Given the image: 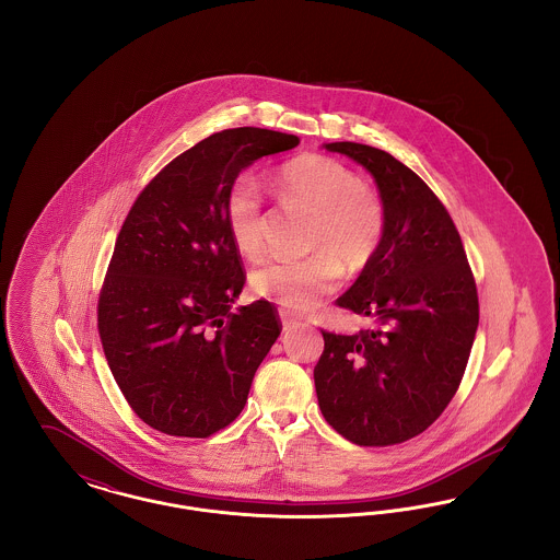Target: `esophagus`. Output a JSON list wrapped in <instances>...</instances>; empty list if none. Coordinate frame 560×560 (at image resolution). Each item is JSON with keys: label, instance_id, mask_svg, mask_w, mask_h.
Masks as SVG:
<instances>
[{"label": "esophagus", "instance_id": "1", "mask_svg": "<svg viewBox=\"0 0 560 560\" xmlns=\"http://www.w3.org/2000/svg\"><path fill=\"white\" fill-rule=\"evenodd\" d=\"M281 320H283V334H285V336H288V334H292V331H298V329H304V327H306V323L293 319V317H290L288 313H281Z\"/></svg>", "mask_w": 560, "mask_h": 560}]
</instances>
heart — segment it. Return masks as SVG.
<instances>
[{"label":"heart","instance_id":"heart-1","mask_svg":"<svg viewBox=\"0 0 560 560\" xmlns=\"http://www.w3.org/2000/svg\"><path fill=\"white\" fill-rule=\"evenodd\" d=\"M277 190L288 208L315 213L306 260H270L252 272V288L292 313H311L340 283L342 268L361 272L384 237V208L340 161L304 155L281 167ZM224 220L241 256L267 249V210L254 178L237 176L224 197Z\"/></svg>","mask_w":560,"mask_h":560}]
</instances>
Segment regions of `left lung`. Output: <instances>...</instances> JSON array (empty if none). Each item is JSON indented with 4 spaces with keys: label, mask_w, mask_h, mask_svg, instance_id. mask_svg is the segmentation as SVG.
Masks as SVG:
<instances>
[{
    "label": "left lung",
    "mask_w": 560,
    "mask_h": 560,
    "mask_svg": "<svg viewBox=\"0 0 560 560\" xmlns=\"http://www.w3.org/2000/svg\"><path fill=\"white\" fill-rule=\"evenodd\" d=\"M361 163L384 208V237L338 306L375 329L323 331L315 368L320 413L363 447L424 432L450 405L479 327V295L452 215L390 153L359 142L323 144Z\"/></svg>",
    "instance_id": "1"
}]
</instances>
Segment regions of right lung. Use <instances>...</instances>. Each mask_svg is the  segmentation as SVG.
Listing matches in <instances>:
<instances>
[{"label": "right lung", "mask_w": 560, "mask_h": 560, "mask_svg": "<svg viewBox=\"0 0 560 560\" xmlns=\"http://www.w3.org/2000/svg\"><path fill=\"white\" fill-rule=\"evenodd\" d=\"M300 138L212 133L170 161L133 201L98 298L108 368L133 413L172 436L229 427L281 334L267 300L233 311L245 272L224 220L241 170Z\"/></svg>", "instance_id": "obj_1"}]
</instances>
